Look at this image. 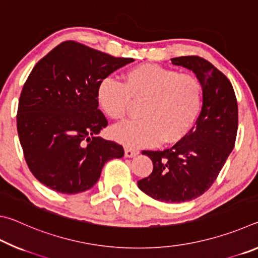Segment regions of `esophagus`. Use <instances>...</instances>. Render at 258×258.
<instances>
[{
	"label": "esophagus",
	"mask_w": 258,
	"mask_h": 258,
	"mask_svg": "<svg viewBox=\"0 0 258 258\" xmlns=\"http://www.w3.org/2000/svg\"><path fill=\"white\" fill-rule=\"evenodd\" d=\"M137 155H139V150L130 149V148L125 149V157H127V158H132V157H135Z\"/></svg>",
	"instance_id": "esophagus-1"
}]
</instances>
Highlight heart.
<instances>
[{
    "mask_svg": "<svg viewBox=\"0 0 258 258\" xmlns=\"http://www.w3.org/2000/svg\"><path fill=\"white\" fill-rule=\"evenodd\" d=\"M97 99L112 119L126 115L133 101H143L139 120L113 126L112 138L130 148L175 143L185 138L203 106V86L194 74L177 73L154 63L130 68L124 83L107 77L99 83Z\"/></svg>",
    "mask_w": 258,
    "mask_h": 258,
    "instance_id": "1",
    "label": "heart"
}]
</instances>
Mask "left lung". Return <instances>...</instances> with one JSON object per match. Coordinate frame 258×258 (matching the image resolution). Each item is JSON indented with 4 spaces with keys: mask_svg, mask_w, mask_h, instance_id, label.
Returning a JSON list of instances; mask_svg holds the SVG:
<instances>
[{
    "mask_svg": "<svg viewBox=\"0 0 258 258\" xmlns=\"http://www.w3.org/2000/svg\"><path fill=\"white\" fill-rule=\"evenodd\" d=\"M192 71L203 86V107L185 138L165 150H143L154 169L139 189L164 203L198 198L215 182L232 151L238 131V103L232 84L209 61L197 55L173 58Z\"/></svg>",
    "mask_w": 258,
    "mask_h": 258,
    "instance_id": "left-lung-1",
    "label": "left lung"
}]
</instances>
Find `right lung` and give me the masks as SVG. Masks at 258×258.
Masks as SVG:
<instances>
[{
  "label": "right lung",
  "mask_w": 258,
  "mask_h": 258,
  "mask_svg": "<svg viewBox=\"0 0 258 258\" xmlns=\"http://www.w3.org/2000/svg\"><path fill=\"white\" fill-rule=\"evenodd\" d=\"M74 41L35 64L21 91L17 130L30 172L42 184L75 195L98 182L104 164L123 147L98 137L108 121L99 110V83L133 62Z\"/></svg>",
  "instance_id": "add662e5"
}]
</instances>
